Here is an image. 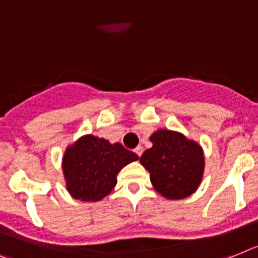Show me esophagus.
<instances>
[{"mask_svg": "<svg viewBox=\"0 0 258 258\" xmlns=\"http://www.w3.org/2000/svg\"><path fill=\"white\" fill-rule=\"evenodd\" d=\"M135 153L140 157V156H142V153H143V147H140V146L136 147V148H135Z\"/></svg>", "mask_w": 258, "mask_h": 258, "instance_id": "esophagus-1", "label": "esophagus"}]
</instances>
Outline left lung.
Returning a JSON list of instances; mask_svg holds the SVG:
<instances>
[{
    "mask_svg": "<svg viewBox=\"0 0 258 258\" xmlns=\"http://www.w3.org/2000/svg\"><path fill=\"white\" fill-rule=\"evenodd\" d=\"M152 148L140 162L151 173V182L168 199H182L196 191L205 168L202 148L196 142L169 130H159L151 136Z\"/></svg>",
    "mask_w": 258,
    "mask_h": 258,
    "instance_id": "8db88e82",
    "label": "left lung"
}]
</instances>
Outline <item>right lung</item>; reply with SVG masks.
I'll return each instance as SVG.
<instances>
[{
    "mask_svg": "<svg viewBox=\"0 0 258 258\" xmlns=\"http://www.w3.org/2000/svg\"><path fill=\"white\" fill-rule=\"evenodd\" d=\"M138 159L136 153L119 143L110 144L96 136H84L64 155L67 189L76 199L99 201L114 189L119 170Z\"/></svg>",
    "mask_w": 258,
    "mask_h": 258,
    "instance_id": "add662e5",
    "label": "right lung"
}]
</instances>
